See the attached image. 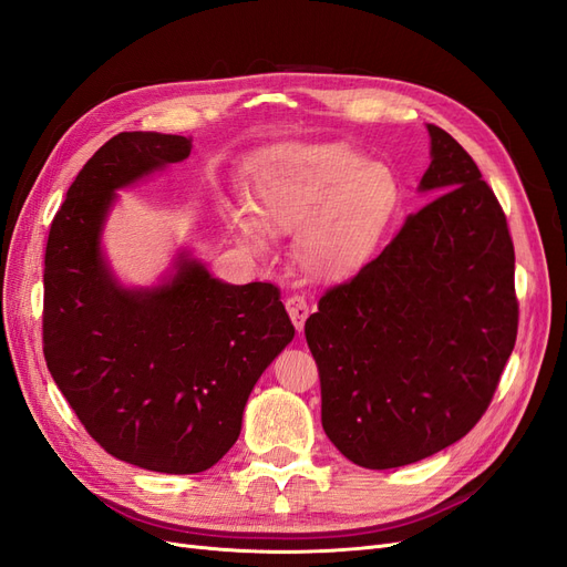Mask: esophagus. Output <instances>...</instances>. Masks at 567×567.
Returning a JSON list of instances; mask_svg holds the SVG:
<instances>
[{
    "instance_id": "1",
    "label": "esophagus",
    "mask_w": 567,
    "mask_h": 567,
    "mask_svg": "<svg viewBox=\"0 0 567 567\" xmlns=\"http://www.w3.org/2000/svg\"><path fill=\"white\" fill-rule=\"evenodd\" d=\"M286 310L290 315V321H293V326L298 331H302L305 326V319L310 317V305H307V300L302 296H290L286 300Z\"/></svg>"
}]
</instances>
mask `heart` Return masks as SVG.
Masks as SVG:
<instances>
[{
  "label": "heart",
  "mask_w": 567,
  "mask_h": 567,
  "mask_svg": "<svg viewBox=\"0 0 567 567\" xmlns=\"http://www.w3.org/2000/svg\"><path fill=\"white\" fill-rule=\"evenodd\" d=\"M400 175L338 142H288L255 165L250 209L229 210L241 241L267 252V234H298L296 262L307 277L340 284L357 277L402 208Z\"/></svg>",
  "instance_id": "b5f03b06"
}]
</instances>
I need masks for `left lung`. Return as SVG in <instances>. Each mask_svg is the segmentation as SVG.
Listing matches in <instances>:
<instances>
[{"label":"left lung","mask_w":567,"mask_h":567,"mask_svg":"<svg viewBox=\"0 0 567 567\" xmlns=\"http://www.w3.org/2000/svg\"><path fill=\"white\" fill-rule=\"evenodd\" d=\"M425 127L431 165L419 192L435 198L305 321L323 433L373 471L416 463L466 435L518 333L502 205L454 136Z\"/></svg>","instance_id":"left-lung-1"}]
</instances>
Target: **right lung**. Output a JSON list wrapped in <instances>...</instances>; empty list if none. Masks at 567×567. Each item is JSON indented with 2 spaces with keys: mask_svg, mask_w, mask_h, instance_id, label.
I'll list each match as a JSON object with an SVG mask.
<instances>
[{
  "mask_svg": "<svg viewBox=\"0 0 567 567\" xmlns=\"http://www.w3.org/2000/svg\"><path fill=\"white\" fill-rule=\"evenodd\" d=\"M188 153L192 136L115 134L68 188L44 255L51 379L111 456L169 475L234 447L255 383L296 336L277 286L221 281L186 246L156 284L120 281L104 248L117 192Z\"/></svg>",
  "mask_w": 567,
  "mask_h": 567,
  "instance_id": "right-lung-1",
  "label": "right lung"
}]
</instances>
